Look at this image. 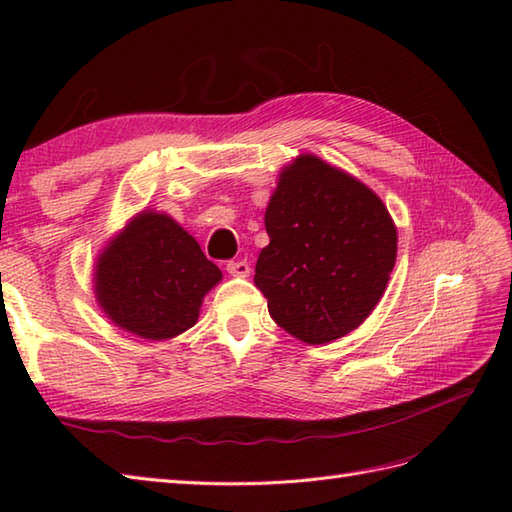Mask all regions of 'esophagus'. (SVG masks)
<instances>
[{
	"mask_svg": "<svg viewBox=\"0 0 512 512\" xmlns=\"http://www.w3.org/2000/svg\"><path fill=\"white\" fill-rule=\"evenodd\" d=\"M226 270H228V275H233V277H248L250 264L246 262V259H231V262L226 264Z\"/></svg>",
	"mask_w": 512,
	"mask_h": 512,
	"instance_id": "esophagus-1",
	"label": "esophagus"
}]
</instances>
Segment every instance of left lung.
<instances>
[{
  "mask_svg": "<svg viewBox=\"0 0 512 512\" xmlns=\"http://www.w3.org/2000/svg\"><path fill=\"white\" fill-rule=\"evenodd\" d=\"M270 244L255 286L279 328L321 345L358 328L396 264V226L378 195L345 171L299 156L266 209Z\"/></svg>",
  "mask_w": 512,
  "mask_h": 512,
  "instance_id": "8db88e82",
  "label": "left lung"
}]
</instances>
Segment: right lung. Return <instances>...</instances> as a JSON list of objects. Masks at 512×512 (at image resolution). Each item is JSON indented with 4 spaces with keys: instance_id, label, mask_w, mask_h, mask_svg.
Masks as SVG:
<instances>
[{
    "instance_id": "right-lung-1",
    "label": "right lung",
    "mask_w": 512,
    "mask_h": 512,
    "mask_svg": "<svg viewBox=\"0 0 512 512\" xmlns=\"http://www.w3.org/2000/svg\"><path fill=\"white\" fill-rule=\"evenodd\" d=\"M222 279L200 244L169 215H138L96 266V297L114 323L143 339H171L198 321Z\"/></svg>"
}]
</instances>
